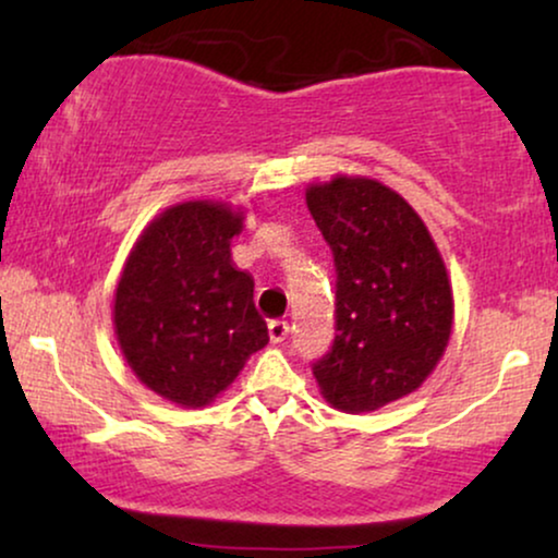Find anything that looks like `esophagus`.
<instances>
[{
  "label": "esophagus",
  "instance_id": "obj_1",
  "mask_svg": "<svg viewBox=\"0 0 558 558\" xmlns=\"http://www.w3.org/2000/svg\"><path fill=\"white\" fill-rule=\"evenodd\" d=\"M287 335H289V323H284V319H274V323H269V338L274 345L284 342Z\"/></svg>",
  "mask_w": 558,
  "mask_h": 558
}]
</instances>
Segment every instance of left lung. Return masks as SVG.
<instances>
[{
	"mask_svg": "<svg viewBox=\"0 0 558 558\" xmlns=\"http://www.w3.org/2000/svg\"><path fill=\"white\" fill-rule=\"evenodd\" d=\"M307 208L332 248V350L312 365L319 393L345 414L414 393L445 355L454 323L447 266L418 213L384 182H312Z\"/></svg>",
	"mask_w": 558,
	"mask_h": 558,
	"instance_id": "1",
	"label": "left lung"
}]
</instances>
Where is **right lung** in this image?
<instances>
[{
	"mask_svg": "<svg viewBox=\"0 0 558 558\" xmlns=\"http://www.w3.org/2000/svg\"><path fill=\"white\" fill-rule=\"evenodd\" d=\"M243 218L218 201L170 205L121 269L113 292L121 353L149 391L178 407H208L269 342L254 279L231 262Z\"/></svg>",
	"mask_w": 558,
	"mask_h": 558,
	"instance_id": "1",
	"label": "right lung"
}]
</instances>
